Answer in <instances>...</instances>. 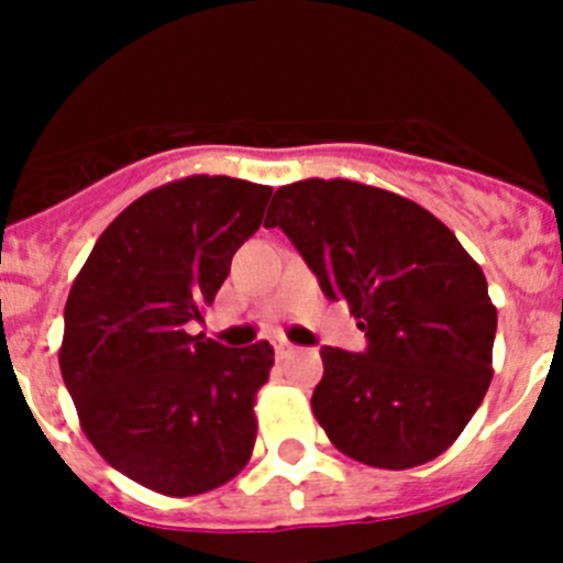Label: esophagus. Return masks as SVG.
I'll use <instances>...</instances> for the list:
<instances>
[{"label":"esophagus","mask_w":563,"mask_h":563,"mask_svg":"<svg viewBox=\"0 0 563 563\" xmlns=\"http://www.w3.org/2000/svg\"><path fill=\"white\" fill-rule=\"evenodd\" d=\"M275 354H277V360L288 356V354H291V343H283V340H277V343H275Z\"/></svg>","instance_id":"esophagus-1"}]
</instances>
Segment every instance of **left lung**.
<instances>
[{
    "label": "left lung",
    "mask_w": 563,
    "mask_h": 563,
    "mask_svg": "<svg viewBox=\"0 0 563 563\" xmlns=\"http://www.w3.org/2000/svg\"><path fill=\"white\" fill-rule=\"evenodd\" d=\"M266 229L345 299L365 354L323 345L313 413L343 455L402 471L450 450L493 378L496 305L479 264L435 214L351 179L280 187Z\"/></svg>",
    "instance_id": "1"
}]
</instances>
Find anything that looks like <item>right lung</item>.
Segmentation results:
<instances>
[{
  "mask_svg": "<svg viewBox=\"0 0 563 563\" xmlns=\"http://www.w3.org/2000/svg\"><path fill=\"white\" fill-rule=\"evenodd\" d=\"M272 187L185 176L135 198L100 234L65 305L59 367L108 465L163 496L214 490L247 465L266 340L187 334L264 220Z\"/></svg>",
  "mask_w": 563,
  "mask_h": 563,
  "instance_id": "1",
  "label": "right lung"
}]
</instances>
